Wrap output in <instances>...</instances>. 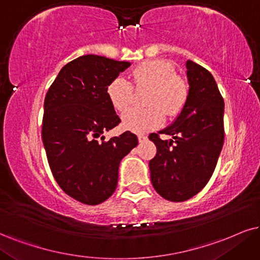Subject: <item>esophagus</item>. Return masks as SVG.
Listing matches in <instances>:
<instances>
[{
	"instance_id": "obj_1",
	"label": "esophagus",
	"mask_w": 260,
	"mask_h": 260,
	"mask_svg": "<svg viewBox=\"0 0 260 260\" xmlns=\"http://www.w3.org/2000/svg\"><path fill=\"white\" fill-rule=\"evenodd\" d=\"M137 137H139L140 143H142V142H145V141H147V136L143 135V134H139V135H137Z\"/></svg>"
}]
</instances>
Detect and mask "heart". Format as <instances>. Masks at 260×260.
Listing matches in <instances>:
<instances>
[{
    "mask_svg": "<svg viewBox=\"0 0 260 260\" xmlns=\"http://www.w3.org/2000/svg\"><path fill=\"white\" fill-rule=\"evenodd\" d=\"M131 79L138 88L151 89L146 99L149 108L127 109L133 101V88L124 77H117L107 86L112 106L119 112L128 110L121 117L125 129L135 133L155 129L164 121V111L169 117H176L184 107L189 86L170 61L158 59L140 63L131 71Z\"/></svg>",
    "mask_w": 260,
    "mask_h": 260,
    "instance_id": "obj_1",
    "label": "heart"
}]
</instances>
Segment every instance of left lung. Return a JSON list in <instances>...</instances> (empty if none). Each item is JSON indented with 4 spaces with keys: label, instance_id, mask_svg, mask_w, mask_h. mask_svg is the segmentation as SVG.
<instances>
[{
    "label": "left lung",
    "instance_id": "obj_1",
    "mask_svg": "<svg viewBox=\"0 0 260 260\" xmlns=\"http://www.w3.org/2000/svg\"><path fill=\"white\" fill-rule=\"evenodd\" d=\"M185 67L184 107L171 125L149 135L156 146L149 161L150 181L159 195L174 203L193 198L207 184L224 142V100L213 76L190 60ZM159 133L173 139L161 140Z\"/></svg>",
    "mask_w": 260,
    "mask_h": 260
}]
</instances>
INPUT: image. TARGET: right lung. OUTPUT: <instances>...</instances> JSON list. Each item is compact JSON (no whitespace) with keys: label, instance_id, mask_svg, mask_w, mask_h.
<instances>
[{"label":"right lung","instance_id":"right-lung-1","mask_svg":"<svg viewBox=\"0 0 260 260\" xmlns=\"http://www.w3.org/2000/svg\"><path fill=\"white\" fill-rule=\"evenodd\" d=\"M130 66L100 55L66 63L44 99L42 140L54 178L75 200L99 205L114 193L120 160L139 143L125 131L104 141L120 123L107 95L110 83Z\"/></svg>","mask_w":260,"mask_h":260}]
</instances>
